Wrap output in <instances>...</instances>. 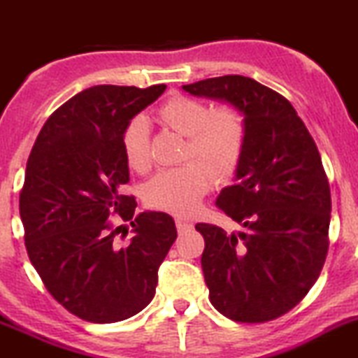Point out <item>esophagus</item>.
Returning a JSON list of instances; mask_svg holds the SVG:
<instances>
[{"label": "esophagus", "mask_w": 358, "mask_h": 358, "mask_svg": "<svg viewBox=\"0 0 358 358\" xmlns=\"http://www.w3.org/2000/svg\"><path fill=\"white\" fill-rule=\"evenodd\" d=\"M176 229H178L180 235L190 231V229H192V222H189V220L185 219H176Z\"/></svg>", "instance_id": "obj_1"}]
</instances>
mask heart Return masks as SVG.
<instances>
[{
    "instance_id": "1",
    "label": "heart",
    "mask_w": 358,
    "mask_h": 358,
    "mask_svg": "<svg viewBox=\"0 0 358 358\" xmlns=\"http://www.w3.org/2000/svg\"><path fill=\"white\" fill-rule=\"evenodd\" d=\"M159 116L169 129L187 138L185 159L194 157L206 168L192 162L157 173L146 182L143 198L155 210L189 215L210 189V175L215 180H228L235 173L245 141L243 120L235 109L212 111L201 100L182 95L166 100L160 106ZM122 150L134 171L148 169L150 123L143 115L134 116L123 129Z\"/></svg>"
}]
</instances>
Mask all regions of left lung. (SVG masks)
<instances>
[{"label":"left lung","mask_w":358,"mask_h":358,"mask_svg":"<svg viewBox=\"0 0 358 358\" xmlns=\"http://www.w3.org/2000/svg\"><path fill=\"white\" fill-rule=\"evenodd\" d=\"M182 90L228 103L245 127L235 185L215 201L242 231L196 224L210 302L235 322L279 318L313 288L329 250L332 203L318 148L292 103L255 79L222 76Z\"/></svg>","instance_id":"1"}]
</instances>
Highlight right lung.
<instances>
[{"mask_svg": "<svg viewBox=\"0 0 358 358\" xmlns=\"http://www.w3.org/2000/svg\"><path fill=\"white\" fill-rule=\"evenodd\" d=\"M166 85H100L56 109L40 130L19 198L29 262L52 296L92 323H115L152 302L159 266L176 240L164 212L136 213L122 134ZM116 211L130 220L115 229ZM133 235L122 244L115 235Z\"/></svg>", "mask_w": 358, "mask_h": 358, "instance_id": "right-lung-1", "label": "right lung"}]
</instances>
